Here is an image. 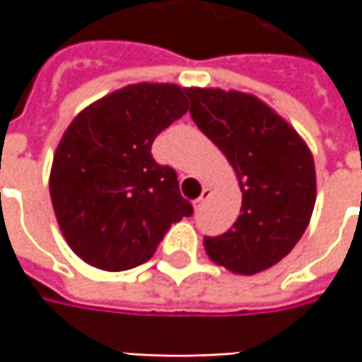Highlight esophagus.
<instances>
[{"mask_svg": "<svg viewBox=\"0 0 362 362\" xmlns=\"http://www.w3.org/2000/svg\"><path fill=\"white\" fill-rule=\"evenodd\" d=\"M209 195H211V189H209V187H203L202 195H199V199H195V209H197V211L202 209L203 203L207 202V197H209Z\"/></svg>", "mask_w": 362, "mask_h": 362, "instance_id": "1", "label": "esophagus"}]
</instances>
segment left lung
Here are the masks:
<instances>
[{
  "instance_id": "obj_1",
  "label": "left lung",
  "mask_w": 362,
  "mask_h": 362,
  "mask_svg": "<svg viewBox=\"0 0 362 362\" xmlns=\"http://www.w3.org/2000/svg\"><path fill=\"white\" fill-rule=\"evenodd\" d=\"M191 119L228 157L240 179L242 209L207 256L230 272L252 276L292 252L308 228L316 202L310 148L280 115L238 90L185 88Z\"/></svg>"
}]
</instances>
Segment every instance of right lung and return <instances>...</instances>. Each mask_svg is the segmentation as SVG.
<instances>
[{
    "label": "right lung",
    "mask_w": 362,
    "mask_h": 362,
    "mask_svg": "<svg viewBox=\"0 0 362 362\" xmlns=\"http://www.w3.org/2000/svg\"><path fill=\"white\" fill-rule=\"evenodd\" d=\"M185 94L177 84H131L84 108L64 132L49 197L62 235L86 264L136 268L193 214L175 169L151 155L157 134L189 110Z\"/></svg>",
    "instance_id": "obj_1"
}]
</instances>
